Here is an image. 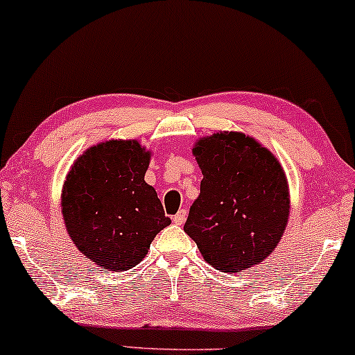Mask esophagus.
<instances>
[{
  "label": "esophagus",
  "instance_id": "esophagus-1",
  "mask_svg": "<svg viewBox=\"0 0 355 355\" xmlns=\"http://www.w3.org/2000/svg\"><path fill=\"white\" fill-rule=\"evenodd\" d=\"M186 218H187V210H179L176 215L173 216V223H176V225H184V221H186Z\"/></svg>",
  "mask_w": 355,
  "mask_h": 355
}]
</instances>
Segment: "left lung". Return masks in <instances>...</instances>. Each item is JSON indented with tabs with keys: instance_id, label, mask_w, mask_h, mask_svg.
Returning <instances> with one entry per match:
<instances>
[{
	"instance_id": "1",
	"label": "left lung",
	"mask_w": 355,
	"mask_h": 355,
	"mask_svg": "<svg viewBox=\"0 0 355 355\" xmlns=\"http://www.w3.org/2000/svg\"><path fill=\"white\" fill-rule=\"evenodd\" d=\"M203 179L184 231L203 260L226 273L263 261L283 237L289 186L273 153L242 132H216L192 148Z\"/></svg>"
}]
</instances>
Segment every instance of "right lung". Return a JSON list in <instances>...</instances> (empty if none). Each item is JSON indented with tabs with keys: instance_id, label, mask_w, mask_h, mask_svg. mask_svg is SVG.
<instances>
[{
	"instance_id": "add662e5",
	"label": "right lung",
	"mask_w": 355,
	"mask_h": 355,
	"mask_svg": "<svg viewBox=\"0 0 355 355\" xmlns=\"http://www.w3.org/2000/svg\"><path fill=\"white\" fill-rule=\"evenodd\" d=\"M150 153L139 140H106L87 148L67 173L61 193L67 234L101 268L125 271L140 263L171 223L144 179Z\"/></svg>"
}]
</instances>
